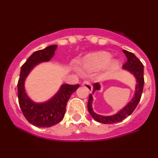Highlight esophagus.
<instances>
[{
    "mask_svg": "<svg viewBox=\"0 0 158 158\" xmlns=\"http://www.w3.org/2000/svg\"><path fill=\"white\" fill-rule=\"evenodd\" d=\"M81 85H82V86H85V87H86V88L89 91H90V92H92L93 87H92V85H90V83L89 82V81H83V83H82V84H81Z\"/></svg>",
    "mask_w": 158,
    "mask_h": 158,
    "instance_id": "esophagus-1",
    "label": "esophagus"
}]
</instances>
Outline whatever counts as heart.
<instances>
[{
  "instance_id": "obj_1",
  "label": "heart",
  "mask_w": 158,
  "mask_h": 158,
  "mask_svg": "<svg viewBox=\"0 0 158 158\" xmlns=\"http://www.w3.org/2000/svg\"><path fill=\"white\" fill-rule=\"evenodd\" d=\"M113 55L107 51H99L85 56L82 62V67L85 70H98L106 66L110 71H113L120 65V62L116 59H113Z\"/></svg>"
}]
</instances>
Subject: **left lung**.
<instances>
[{
  "mask_svg": "<svg viewBox=\"0 0 158 158\" xmlns=\"http://www.w3.org/2000/svg\"><path fill=\"white\" fill-rule=\"evenodd\" d=\"M123 54L126 55L127 58V62L123 65V69L129 72L135 77L136 81L135 90L134 95L131 98L130 102L127 104L118 111L116 113L112 115H102L96 113L93 110V102H94V92L96 90H101V85L99 83H96L94 85V91L93 94H90L87 103V109L90 114L96 121L99 123H105V124H112V123L120 122L123 119L126 118L129 115H130L135 109L138 104L139 103L140 97H141L142 93H143V88L144 85L143 79V65L141 62L136 57V56L132 53L123 50Z\"/></svg>",
  "mask_w": 158,
  "mask_h": 158,
  "instance_id": "8db88e82",
  "label": "left lung"
}]
</instances>
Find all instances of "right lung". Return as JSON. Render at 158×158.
I'll list each match as a JSON object with an SVG mask.
<instances>
[{
    "label": "right lung",
    "mask_w": 158,
    "mask_h": 158,
    "mask_svg": "<svg viewBox=\"0 0 158 158\" xmlns=\"http://www.w3.org/2000/svg\"><path fill=\"white\" fill-rule=\"evenodd\" d=\"M56 47V45H51L34 52L20 70L18 84L19 104L26 120L35 127H50L60 122L65 113L68 99L79 87V85H62L52 97L43 102H36L28 96L25 81L28 74L37 64L49 62L54 56Z\"/></svg>",
    "instance_id": "1"
}]
</instances>
